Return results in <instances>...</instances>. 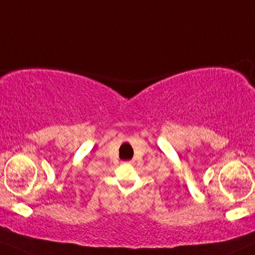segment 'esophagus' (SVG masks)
Segmentation results:
<instances>
[{"label":"esophagus","mask_w":255,"mask_h":255,"mask_svg":"<svg viewBox=\"0 0 255 255\" xmlns=\"http://www.w3.org/2000/svg\"><path fill=\"white\" fill-rule=\"evenodd\" d=\"M130 162V164H133V161H129Z\"/></svg>","instance_id":"esophagus-1"}]
</instances>
